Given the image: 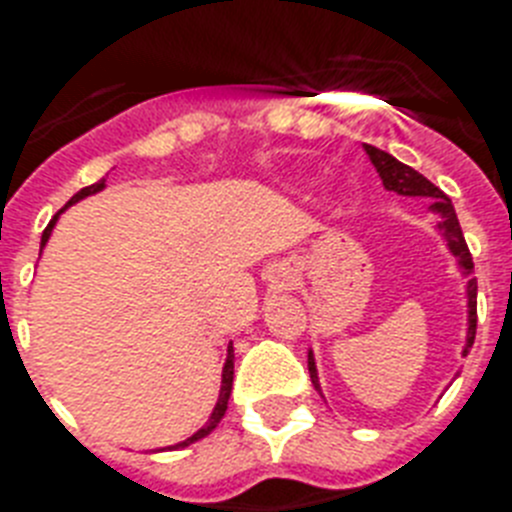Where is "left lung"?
Masks as SVG:
<instances>
[{
  "instance_id": "1",
  "label": "left lung",
  "mask_w": 512,
  "mask_h": 512,
  "mask_svg": "<svg viewBox=\"0 0 512 512\" xmlns=\"http://www.w3.org/2000/svg\"><path fill=\"white\" fill-rule=\"evenodd\" d=\"M367 150L369 161L375 163L377 174H380L382 184H385V190L398 192V195L406 197H429V200H435L432 210L440 213V223H437V229L442 231L445 236V242H448L450 252L458 257V263H461L463 273L471 276V270H474V260H471V252H468V244L463 239L461 223H458V216H455V208L450 203V197L435 187V184L429 182L427 176H422L419 171H414L411 166L401 163L398 158H393L385 150L375 148V145H364ZM468 336H466V349H463V356L468 354V349L474 346L476 338V278H468ZM309 377H312V385L320 390V382H317V369H315V356L309 351Z\"/></svg>"
}]
</instances>
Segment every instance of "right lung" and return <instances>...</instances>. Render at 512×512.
<instances>
[{
	"instance_id": "1",
	"label": "right lung",
	"mask_w": 512,
	"mask_h": 512,
	"mask_svg": "<svg viewBox=\"0 0 512 512\" xmlns=\"http://www.w3.org/2000/svg\"><path fill=\"white\" fill-rule=\"evenodd\" d=\"M101 190H103V179H101V182H96V184H90V187H83V190L77 192V195L72 197V200L67 205L77 203V200H83V197H88V195H96V192H101ZM59 213H62V210H59ZM59 213H57V216H59ZM57 216L51 218L49 226H46V229H44V236H41V247H44L46 239H49V236H51V229H54V223H57ZM231 385H234V349H231V346H229V356H226V364H223L221 393H218V403H216V409H213V414H210L208 424H205L203 429H197L195 435L187 437V440H184V442L174 445V448H187V445H192V442H197V440H203L205 435H210V432H213V429L218 427V422H221L223 414H226V406H229ZM174 448H169V450H174Z\"/></svg>"
}]
</instances>
